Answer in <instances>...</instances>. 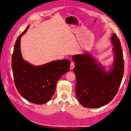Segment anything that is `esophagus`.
<instances>
[{
	"instance_id": "obj_1",
	"label": "esophagus",
	"mask_w": 131,
	"mask_h": 131,
	"mask_svg": "<svg viewBox=\"0 0 131 131\" xmlns=\"http://www.w3.org/2000/svg\"><path fill=\"white\" fill-rule=\"evenodd\" d=\"M74 68H75V63L74 62L72 61L71 63H70V69L72 70Z\"/></svg>"
}]
</instances>
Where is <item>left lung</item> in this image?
<instances>
[{
	"mask_svg": "<svg viewBox=\"0 0 131 131\" xmlns=\"http://www.w3.org/2000/svg\"><path fill=\"white\" fill-rule=\"evenodd\" d=\"M111 40L115 60L109 72L89 54L73 56L76 95L83 107L99 108L105 106L111 101L118 91L124 73L123 55L120 41L115 34H113Z\"/></svg>",
	"mask_w": 131,
	"mask_h": 131,
	"instance_id": "left-lung-1",
	"label": "left lung"
}]
</instances>
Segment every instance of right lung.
Returning <instances> with one entry per match:
<instances>
[{"instance_id":"right-lung-1","label":"right lung","mask_w":131,"mask_h":131,"mask_svg":"<svg viewBox=\"0 0 131 131\" xmlns=\"http://www.w3.org/2000/svg\"><path fill=\"white\" fill-rule=\"evenodd\" d=\"M28 28L29 26L19 35L14 46L12 60L13 77L16 88L23 97L33 103L41 105L52 97L57 82L69 71L70 61L57 60L38 66L24 61L20 52V38Z\"/></svg>"}]
</instances>
